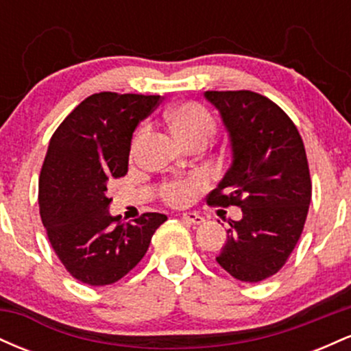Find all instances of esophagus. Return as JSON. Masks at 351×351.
Listing matches in <instances>:
<instances>
[{
    "instance_id": "1",
    "label": "esophagus",
    "mask_w": 351,
    "mask_h": 351,
    "mask_svg": "<svg viewBox=\"0 0 351 351\" xmlns=\"http://www.w3.org/2000/svg\"><path fill=\"white\" fill-rule=\"evenodd\" d=\"M183 219L186 221V223H191V224H203L204 223V217L199 216L198 213H184Z\"/></svg>"
}]
</instances>
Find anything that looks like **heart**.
<instances>
[{
  "label": "heart",
  "instance_id": "b5f03b06",
  "mask_svg": "<svg viewBox=\"0 0 351 351\" xmlns=\"http://www.w3.org/2000/svg\"><path fill=\"white\" fill-rule=\"evenodd\" d=\"M168 127L181 142L191 145L195 142H208L216 130V120L206 107L198 102H183L170 108L165 115ZM145 128L135 135L132 150L142 142ZM208 186V176L204 173H189L186 176L168 180L162 186V199L170 206H186L196 198L199 191Z\"/></svg>",
  "mask_w": 351,
  "mask_h": 351
}]
</instances>
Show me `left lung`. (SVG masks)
<instances>
[{
	"label": "left lung",
	"instance_id": "8db88e82",
	"mask_svg": "<svg viewBox=\"0 0 351 351\" xmlns=\"http://www.w3.org/2000/svg\"><path fill=\"white\" fill-rule=\"evenodd\" d=\"M231 138L232 162L208 195L211 206H239L217 264L237 280L261 282L284 267L307 219L312 180L295 123L251 90H208Z\"/></svg>",
	"mask_w": 351,
	"mask_h": 351
}]
</instances>
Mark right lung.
I'll use <instances>...</instances> for the list:
<instances>
[{"label":"right lung","mask_w":351,"mask_h":351,"mask_svg":"<svg viewBox=\"0 0 351 351\" xmlns=\"http://www.w3.org/2000/svg\"><path fill=\"white\" fill-rule=\"evenodd\" d=\"M160 102V95L99 92L52 135L39 176V215L56 256L84 284L99 287L127 276L167 221L160 213H143L122 223L107 211V186L127 175L136 125Z\"/></svg>","instance_id":"add662e5"}]
</instances>
